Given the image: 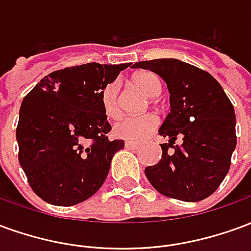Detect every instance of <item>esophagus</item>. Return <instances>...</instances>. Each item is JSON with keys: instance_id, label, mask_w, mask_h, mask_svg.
Returning a JSON list of instances; mask_svg holds the SVG:
<instances>
[{"instance_id": "34e87169", "label": "esophagus", "mask_w": 251, "mask_h": 251, "mask_svg": "<svg viewBox=\"0 0 251 251\" xmlns=\"http://www.w3.org/2000/svg\"><path fill=\"white\" fill-rule=\"evenodd\" d=\"M125 148H126V149H134V151H136V149H138V148H140V145H138V144H136V142L126 141L125 142Z\"/></svg>"}]
</instances>
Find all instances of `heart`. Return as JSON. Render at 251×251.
<instances>
[{"mask_svg":"<svg viewBox=\"0 0 251 251\" xmlns=\"http://www.w3.org/2000/svg\"><path fill=\"white\" fill-rule=\"evenodd\" d=\"M131 82L148 98H156L161 93V83L152 72H140L133 76ZM100 103L104 113L110 118L120 114V86L117 82L107 83L100 91ZM158 120L153 114L142 117H124L113 126V136L130 142H142L157 129Z\"/></svg>","mask_w":251,"mask_h":251,"instance_id":"1","label":"heart"}]
</instances>
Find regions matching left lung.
I'll use <instances>...</instances> for the list:
<instances>
[{"label":"left lung","mask_w":251,"mask_h":251,"mask_svg":"<svg viewBox=\"0 0 251 251\" xmlns=\"http://www.w3.org/2000/svg\"><path fill=\"white\" fill-rule=\"evenodd\" d=\"M133 68L156 72L169 91L171 111L158 130L169 142L161 144V160L145 168L149 183L172 199L208 198L226 177L237 145L230 99L211 74L177 59L138 62ZM177 138L181 146L174 145Z\"/></svg>","instance_id":"left-lung-1"}]
</instances>
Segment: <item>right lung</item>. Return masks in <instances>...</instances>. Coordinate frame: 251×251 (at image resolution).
<instances>
[{
	"label": "right lung",
	"instance_id": "1",
	"mask_svg": "<svg viewBox=\"0 0 251 251\" xmlns=\"http://www.w3.org/2000/svg\"><path fill=\"white\" fill-rule=\"evenodd\" d=\"M125 64L87 63L51 72L25 97L16 138L30 188L53 205L82 203L109 175L111 158L125 147L111 130L100 91Z\"/></svg>",
	"mask_w": 251,
	"mask_h": 251
}]
</instances>
